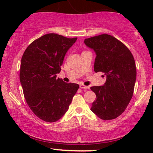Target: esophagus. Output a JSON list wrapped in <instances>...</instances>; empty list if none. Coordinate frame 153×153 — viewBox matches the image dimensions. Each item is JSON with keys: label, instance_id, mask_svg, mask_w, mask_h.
Here are the masks:
<instances>
[{"label": "esophagus", "instance_id": "34e87169", "mask_svg": "<svg viewBox=\"0 0 153 153\" xmlns=\"http://www.w3.org/2000/svg\"><path fill=\"white\" fill-rule=\"evenodd\" d=\"M79 87H80V88L81 89H87L88 88V86H86V85H83V84H80V85H79Z\"/></svg>", "mask_w": 153, "mask_h": 153}]
</instances>
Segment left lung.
Returning a JSON list of instances; mask_svg holds the SVG:
<instances>
[{
	"instance_id": "1",
	"label": "left lung",
	"mask_w": 153,
	"mask_h": 153,
	"mask_svg": "<svg viewBox=\"0 0 153 153\" xmlns=\"http://www.w3.org/2000/svg\"><path fill=\"white\" fill-rule=\"evenodd\" d=\"M85 45L96 53L94 71L106 76L104 85L91 87L96 95L91 111L104 120L118 118L132 97L137 79L134 58L129 49L112 35L87 38Z\"/></svg>"
}]
</instances>
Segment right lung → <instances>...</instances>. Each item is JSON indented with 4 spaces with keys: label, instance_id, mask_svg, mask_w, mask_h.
Here are the masks:
<instances>
[{
    "label": "right lung",
    "instance_id": "add662e5",
    "mask_svg": "<svg viewBox=\"0 0 153 153\" xmlns=\"http://www.w3.org/2000/svg\"><path fill=\"white\" fill-rule=\"evenodd\" d=\"M77 37L46 34L25 50L20 66V82L31 111L44 121L56 122L68 110L79 85L56 78L68 49Z\"/></svg>",
    "mask_w": 153,
    "mask_h": 153
}]
</instances>
